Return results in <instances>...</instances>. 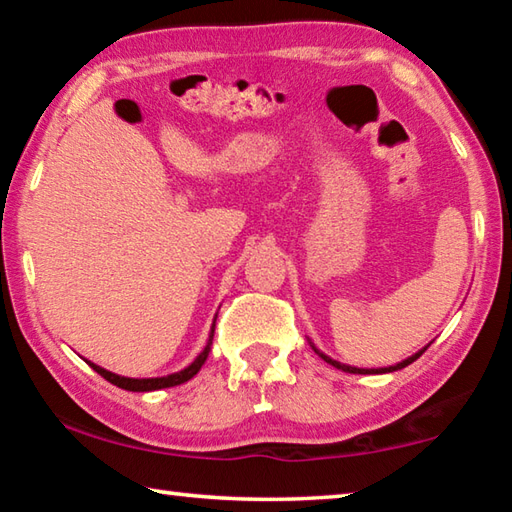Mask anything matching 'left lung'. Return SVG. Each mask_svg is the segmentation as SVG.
Here are the masks:
<instances>
[{
    "instance_id": "1",
    "label": "left lung",
    "mask_w": 512,
    "mask_h": 512,
    "mask_svg": "<svg viewBox=\"0 0 512 512\" xmlns=\"http://www.w3.org/2000/svg\"><path fill=\"white\" fill-rule=\"evenodd\" d=\"M311 348H314V345H311ZM427 348H429V345H427ZM427 348H424V350H427ZM314 350H316V348H314ZM424 350H420V352H415V354H413V357H409V359H404V361H400V363H397V366H388V368H377V370H363V368L345 366V363H341V361H334V359H329V357H327V354H323V352H318V350H316V354H318V357H323V359H325V361L329 363V366L339 368V370H343V372H352V375H379V372H393V370H400V368H406V366H409V363H413L415 359H418V357H420V354H422Z\"/></svg>"
}]
</instances>
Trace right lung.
I'll list each match as a JSON object with an SVG mask.
<instances>
[{"mask_svg": "<svg viewBox=\"0 0 512 512\" xmlns=\"http://www.w3.org/2000/svg\"><path fill=\"white\" fill-rule=\"evenodd\" d=\"M216 320V318H214ZM212 339H214V325H212V332H210V341H207L205 350L198 354V357L194 359L192 366H187L185 370L180 372H173V375H167V377H153V379H131V377H119L115 375V372H108L103 370L101 366H97V363H90V366L99 372V375L103 379H108L110 384H115L119 388H124V391H133V393H146V391H160V388H169V386H178V384H185V381L192 379L198 370H201V366L207 359V354H210V348H212Z\"/></svg>", "mask_w": 512, "mask_h": 512, "instance_id": "right-lung-1", "label": "right lung"}]
</instances>
